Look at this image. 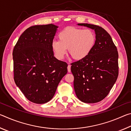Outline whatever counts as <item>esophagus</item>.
Instances as JSON below:
<instances>
[{
    "label": "esophagus",
    "instance_id": "1",
    "mask_svg": "<svg viewBox=\"0 0 131 131\" xmlns=\"http://www.w3.org/2000/svg\"><path fill=\"white\" fill-rule=\"evenodd\" d=\"M68 72H71V65H70V64H69V65H68Z\"/></svg>",
    "mask_w": 131,
    "mask_h": 131
}]
</instances>
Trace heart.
Returning <instances> with one entry per match:
<instances>
[{
    "instance_id": "heart-1",
    "label": "heart",
    "mask_w": 131,
    "mask_h": 131,
    "mask_svg": "<svg viewBox=\"0 0 131 131\" xmlns=\"http://www.w3.org/2000/svg\"><path fill=\"white\" fill-rule=\"evenodd\" d=\"M58 41L52 42V47L56 57L62 59L67 52L74 59L81 60L87 56L95 45L96 37L89 29L76 27L63 29L58 35Z\"/></svg>"
}]
</instances>
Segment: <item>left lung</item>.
Returning a JSON list of instances; mask_svg holds the SVG:
<instances>
[{"label":"left lung","mask_w":131,"mask_h":131,"mask_svg":"<svg viewBox=\"0 0 131 131\" xmlns=\"http://www.w3.org/2000/svg\"><path fill=\"white\" fill-rule=\"evenodd\" d=\"M95 30L96 40L85 58L71 63L74 88L81 102L94 103L108 94L118 76V54L110 35L101 26L79 24Z\"/></svg>","instance_id":"obj_1"}]
</instances>
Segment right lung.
Here are the masks:
<instances>
[{"label":"right lung","instance_id":"right-lung-1","mask_svg":"<svg viewBox=\"0 0 131 131\" xmlns=\"http://www.w3.org/2000/svg\"><path fill=\"white\" fill-rule=\"evenodd\" d=\"M57 28L52 24L30 26L13 50L14 81L33 103L50 101L68 72V64L54 57L52 43Z\"/></svg>","mask_w":131,"mask_h":131}]
</instances>
